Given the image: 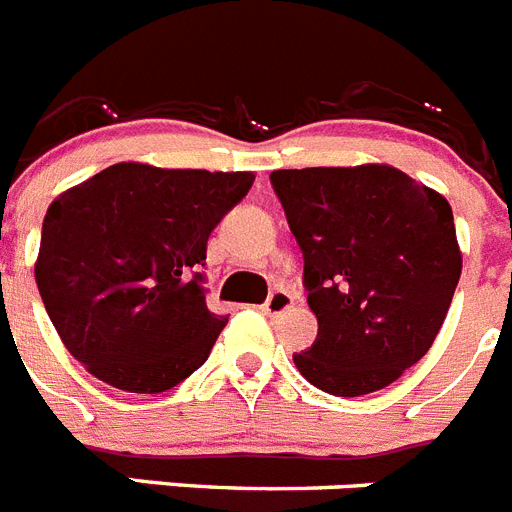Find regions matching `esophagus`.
Wrapping results in <instances>:
<instances>
[{"label":"esophagus","instance_id":"esophagus-1","mask_svg":"<svg viewBox=\"0 0 512 512\" xmlns=\"http://www.w3.org/2000/svg\"><path fill=\"white\" fill-rule=\"evenodd\" d=\"M293 304V296L286 291H273L268 296V301L262 304V309H265V314H283V311L291 309Z\"/></svg>","mask_w":512,"mask_h":512}]
</instances>
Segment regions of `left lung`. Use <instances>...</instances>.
Listing matches in <instances>:
<instances>
[{
    "mask_svg": "<svg viewBox=\"0 0 512 512\" xmlns=\"http://www.w3.org/2000/svg\"><path fill=\"white\" fill-rule=\"evenodd\" d=\"M304 255L317 340L293 363L335 397H361L428 353L461 275L453 211L389 164L270 175Z\"/></svg>",
    "mask_w": 512,
    "mask_h": 512,
    "instance_id": "1",
    "label": "left lung"
}]
</instances>
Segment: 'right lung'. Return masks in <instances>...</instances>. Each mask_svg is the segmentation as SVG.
I'll use <instances>...</instances> for the list:
<instances>
[{"mask_svg": "<svg viewBox=\"0 0 512 512\" xmlns=\"http://www.w3.org/2000/svg\"><path fill=\"white\" fill-rule=\"evenodd\" d=\"M252 182V172L121 162L48 206L35 283L95 379L159 394L206 363L229 319L206 306V244Z\"/></svg>", "mask_w": 512, "mask_h": 512, "instance_id": "obj_1", "label": "right lung"}]
</instances>
